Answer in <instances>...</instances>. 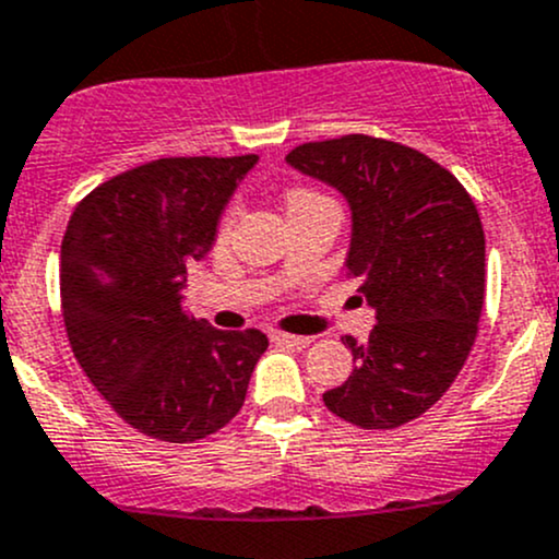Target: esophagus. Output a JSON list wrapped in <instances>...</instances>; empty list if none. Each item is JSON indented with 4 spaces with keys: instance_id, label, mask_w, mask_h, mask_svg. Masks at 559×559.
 Segmentation results:
<instances>
[{
    "instance_id": "obj_1",
    "label": "esophagus",
    "mask_w": 559,
    "mask_h": 559,
    "mask_svg": "<svg viewBox=\"0 0 559 559\" xmlns=\"http://www.w3.org/2000/svg\"><path fill=\"white\" fill-rule=\"evenodd\" d=\"M273 343H284V346H297V348H306L311 346L313 337H306V335H289V332H273Z\"/></svg>"
}]
</instances>
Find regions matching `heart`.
I'll return each mask as SVG.
<instances>
[{"label":"heart","mask_w":559,"mask_h":559,"mask_svg":"<svg viewBox=\"0 0 559 559\" xmlns=\"http://www.w3.org/2000/svg\"><path fill=\"white\" fill-rule=\"evenodd\" d=\"M319 202H332V200L326 194H321V191L308 189V186H292V189L286 191V211H289V213L292 211H300V207L319 205ZM238 211H240V207L235 205V202L227 207V211H224L222 233H229V229H233L235 218H238Z\"/></svg>","instance_id":"obj_1"}]
</instances>
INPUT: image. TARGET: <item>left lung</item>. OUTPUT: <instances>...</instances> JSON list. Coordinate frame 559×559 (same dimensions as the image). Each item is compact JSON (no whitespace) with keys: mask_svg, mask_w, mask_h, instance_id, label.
Returning <instances> with one entry per match:
<instances>
[{"mask_svg":"<svg viewBox=\"0 0 559 559\" xmlns=\"http://www.w3.org/2000/svg\"><path fill=\"white\" fill-rule=\"evenodd\" d=\"M297 170L352 205L348 278L376 308L368 343L343 337L357 368L324 405L362 430H394L438 403L471 354L484 306V227L476 202L421 151L370 134L302 143Z\"/></svg>","mask_w":559,"mask_h":559,"instance_id":"obj_1","label":"left lung"}]
</instances>
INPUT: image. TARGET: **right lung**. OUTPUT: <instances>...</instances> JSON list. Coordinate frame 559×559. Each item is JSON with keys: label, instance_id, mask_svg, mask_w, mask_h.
I'll list each match as a JSON object with an SVG mask.
<instances>
[{"label": "right lung", "instance_id": "right-lung-1", "mask_svg": "<svg viewBox=\"0 0 559 559\" xmlns=\"http://www.w3.org/2000/svg\"><path fill=\"white\" fill-rule=\"evenodd\" d=\"M257 156H162L88 191L61 243V316L83 373L143 436L194 443L243 408L259 330L224 332L186 313V264Z\"/></svg>", "mask_w": 559, "mask_h": 559}]
</instances>
